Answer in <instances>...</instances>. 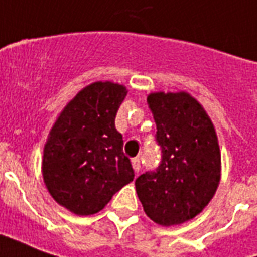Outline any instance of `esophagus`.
Returning a JSON list of instances; mask_svg holds the SVG:
<instances>
[{
    "instance_id": "1",
    "label": "esophagus",
    "mask_w": 257,
    "mask_h": 257,
    "mask_svg": "<svg viewBox=\"0 0 257 257\" xmlns=\"http://www.w3.org/2000/svg\"><path fill=\"white\" fill-rule=\"evenodd\" d=\"M133 163V169H134V172H136V174H138L140 173V169H141V165H140V159L138 158H134L132 161Z\"/></svg>"
}]
</instances>
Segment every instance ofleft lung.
Returning a JSON list of instances; mask_svg holds the SVG:
<instances>
[{
    "label": "left lung",
    "mask_w": 257,
    "mask_h": 257,
    "mask_svg": "<svg viewBox=\"0 0 257 257\" xmlns=\"http://www.w3.org/2000/svg\"><path fill=\"white\" fill-rule=\"evenodd\" d=\"M148 106L162 159L136 180L144 212L158 224H181L210 202L220 183V149L213 123L187 92H155Z\"/></svg>",
    "instance_id": "obj_1"
}]
</instances>
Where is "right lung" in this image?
Returning a JSON list of instances; mask_svg holds the SVG:
<instances>
[{
	"label": "right lung",
	"instance_id": "right-lung-1",
	"mask_svg": "<svg viewBox=\"0 0 257 257\" xmlns=\"http://www.w3.org/2000/svg\"><path fill=\"white\" fill-rule=\"evenodd\" d=\"M125 87L98 81L85 87L62 110L44 147L43 177L52 198L79 216L102 210L134 180L114 127Z\"/></svg>",
	"mask_w": 257,
	"mask_h": 257
}]
</instances>
